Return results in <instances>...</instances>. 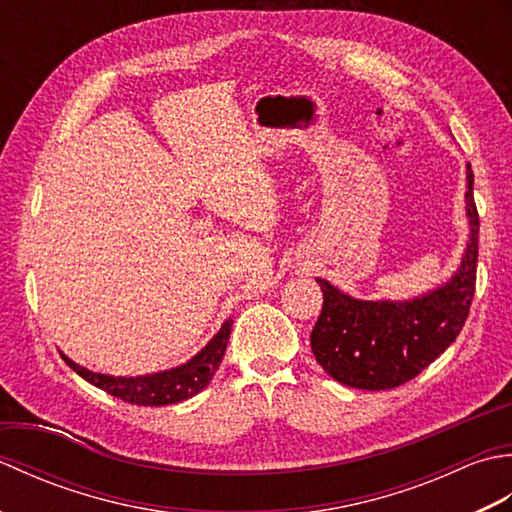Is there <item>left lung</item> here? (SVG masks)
Listing matches in <instances>:
<instances>
[{"mask_svg":"<svg viewBox=\"0 0 512 512\" xmlns=\"http://www.w3.org/2000/svg\"><path fill=\"white\" fill-rule=\"evenodd\" d=\"M466 213L471 239L455 277L413 301H358L325 279L323 310L314 323V358L334 380L356 389L380 391L405 385L458 339L469 317L477 279L480 213L473 200V169L466 171Z\"/></svg>","mask_w":512,"mask_h":512,"instance_id":"obj_1","label":"left lung"}]
</instances>
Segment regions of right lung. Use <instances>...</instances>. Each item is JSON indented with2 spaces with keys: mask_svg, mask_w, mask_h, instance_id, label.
<instances>
[{
  "mask_svg": "<svg viewBox=\"0 0 512 512\" xmlns=\"http://www.w3.org/2000/svg\"><path fill=\"white\" fill-rule=\"evenodd\" d=\"M231 328H233V321L228 319L222 325V330L215 334V339H211V343L206 345L198 356L191 358L187 365H180L176 369H169V372H160L151 376L114 378L105 374H94L90 369L72 363L65 354H61V358L81 378L88 380V383H92L94 387L107 391V394H112L125 402H132V405L162 407V405H173V402L187 400L211 383V378L215 376L217 369H220L228 336H231Z\"/></svg>",
  "mask_w": 512,
  "mask_h": 512,
  "instance_id": "add662e5",
  "label": "right lung"
}]
</instances>
